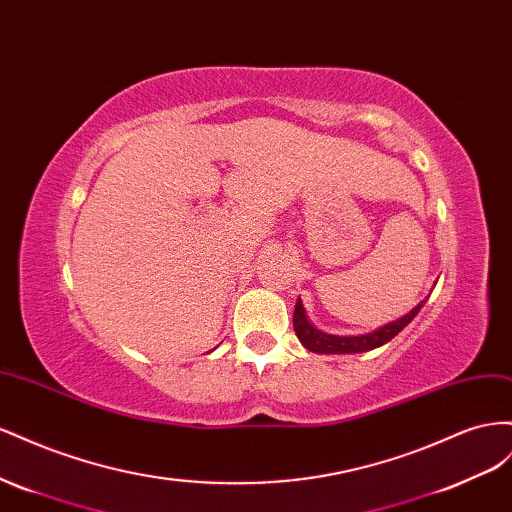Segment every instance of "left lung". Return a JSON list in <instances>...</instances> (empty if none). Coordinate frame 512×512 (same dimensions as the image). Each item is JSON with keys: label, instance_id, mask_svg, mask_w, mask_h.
I'll return each mask as SVG.
<instances>
[{"label": "left lung", "instance_id": "obj_1", "mask_svg": "<svg viewBox=\"0 0 512 512\" xmlns=\"http://www.w3.org/2000/svg\"><path fill=\"white\" fill-rule=\"evenodd\" d=\"M427 300H422L418 306L403 315L397 321H390V324L377 328L367 334H358V337H337V334H326L317 330L309 317H306V311L302 306V300L298 298L296 309H294V330L298 334L300 343L309 349V352L315 354H360V352H371L375 347L386 345L390 339L397 337V334L410 324V321L418 315V311L425 306Z\"/></svg>", "mask_w": 512, "mask_h": 512}]
</instances>
